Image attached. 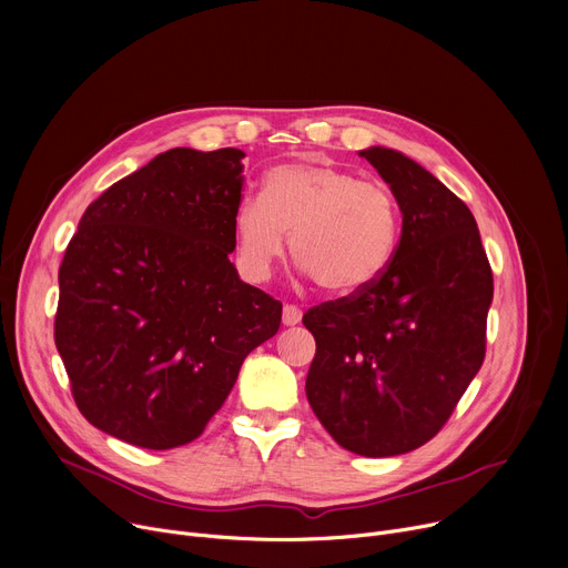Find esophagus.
I'll return each instance as SVG.
<instances>
[{
	"label": "esophagus",
	"mask_w": 568,
	"mask_h": 568,
	"mask_svg": "<svg viewBox=\"0 0 568 568\" xmlns=\"http://www.w3.org/2000/svg\"><path fill=\"white\" fill-rule=\"evenodd\" d=\"M301 311H298V307L296 305H292V303H287L285 307H283V324L285 326H296L298 322H301Z\"/></svg>",
	"instance_id": "1"
}]
</instances>
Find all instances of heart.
<instances>
[{
    "instance_id": "heart-1",
    "label": "heart",
    "mask_w": 568,
    "mask_h": 568,
    "mask_svg": "<svg viewBox=\"0 0 568 568\" xmlns=\"http://www.w3.org/2000/svg\"><path fill=\"white\" fill-rule=\"evenodd\" d=\"M292 253L331 294L372 287L392 265L400 240L394 192L331 163H292L265 176L263 196L244 199L235 211L237 255L244 272L263 281Z\"/></svg>"
}]
</instances>
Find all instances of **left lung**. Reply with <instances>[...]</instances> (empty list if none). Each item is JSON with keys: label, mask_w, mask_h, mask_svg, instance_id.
Segmentation results:
<instances>
[{"label": "left lung", "mask_w": 568, "mask_h": 568, "mask_svg": "<svg viewBox=\"0 0 568 568\" xmlns=\"http://www.w3.org/2000/svg\"><path fill=\"white\" fill-rule=\"evenodd\" d=\"M359 156L398 201L400 240L372 287L303 315L305 394L342 448L392 457L430 442L478 374L494 276L467 203L400 151Z\"/></svg>", "instance_id": "1"}]
</instances>
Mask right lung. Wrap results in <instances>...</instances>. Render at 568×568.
Masks as SVG:
<instances>
[{
	"label": "right lung",
	"instance_id": "right-lung-1",
	"mask_svg": "<svg viewBox=\"0 0 568 568\" xmlns=\"http://www.w3.org/2000/svg\"><path fill=\"white\" fill-rule=\"evenodd\" d=\"M240 149L176 146L94 199L59 270L57 348L81 415L126 444L196 439L281 301L240 281Z\"/></svg>",
	"mask_w": 568,
	"mask_h": 568
}]
</instances>
